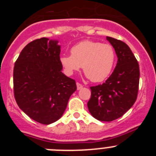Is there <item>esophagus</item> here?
I'll list each match as a JSON object with an SVG mask.
<instances>
[{
    "label": "esophagus",
    "instance_id": "obj_1",
    "mask_svg": "<svg viewBox=\"0 0 156 156\" xmlns=\"http://www.w3.org/2000/svg\"><path fill=\"white\" fill-rule=\"evenodd\" d=\"M76 87H77V90H80L81 88L83 87V85L80 83H76Z\"/></svg>",
    "mask_w": 156,
    "mask_h": 156
}]
</instances>
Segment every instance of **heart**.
<instances>
[{
	"mask_svg": "<svg viewBox=\"0 0 156 156\" xmlns=\"http://www.w3.org/2000/svg\"><path fill=\"white\" fill-rule=\"evenodd\" d=\"M71 55H62L60 63L69 74L83 66L85 75L94 83L101 82L110 75L115 62L113 47L93 41H83L71 48Z\"/></svg>",
	"mask_w": 156,
	"mask_h": 156,
	"instance_id": "b5f03b06",
	"label": "heart"
}]
</instances>
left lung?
Returning <instances> with one entry per match:
<instances>
[{"mask_svg": "<svg viewBox=\"0 0 156 156\" xmlns=\"http://www.w3.org/2000/svg\"><path fill=\"white\" fill-rule=\"evenodd\" d=\"M116 53L118 61L112 75L102 84L90 87L89 112L95 119L110 122L131 108L137 97L140 70L137 59L126 44L106 37Z\"/></svg>", "mask_w": 156, "mask_h": 156, "instance_id": "left-lung-1", "label": "left lung"}]
</instances>
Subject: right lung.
I'll return each mask as SVG.
<instances>
[{
  "mask_svg": "<svg viewBox=\"0 0 156 156\" xmlns=\"http://www.w3.org/2000/svg\"><path fill=\"white\" fill-rule=\"evenodd\" d=\"M58 41L46 37L29 43L14 66V95L32 119L48 125L62 117L76 90L74 80L62 73Z\"/></svg>",
  "mask_w": 156,
  "mask_h": 156,
  "instance_id": "add662e5",
  "label": "right lung"
}]
</instances>
